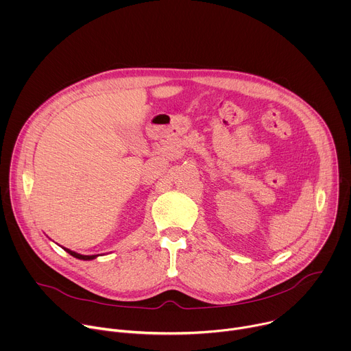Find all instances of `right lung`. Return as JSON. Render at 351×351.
<instances>
[{"label": "right lung", "instance_id": "1", "mask_svg": "<svg viewBox=\"0 0 351 351\" xmlns=\"http://www.w3.org/2000/svg\"><path fill=\"white\" fill-rule=\"evenodd\" d=\"M62 247V245H61ZM65 252L68 253V254H71L72 257H75V258H77V260H83V261H91V260H94V258H97L99 254H97V256H83V254H79V253H76V252H72V250H69V248H66V247H62Z\"/></svg>", "mask_w": 351, "mask_h": 351}]
</instances>
